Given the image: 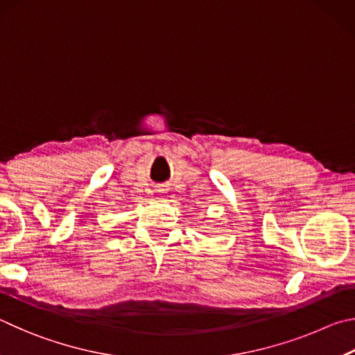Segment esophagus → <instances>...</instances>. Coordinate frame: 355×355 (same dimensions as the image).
I'll use <instances>...</instances> for the list:
<instances>
[{
  "instance_id": "1",
  "label": "esophagus",
  "mask_w": 355,
  "mask_h": 355,
  "mask_svg": "<svg viewBox=\"0 0 355 355\" xmlns=\"http://www.w3.org/2000/svg\"><path fill=\"white\" fill-rule=\"evenodd\" d=\"M164 190H165V189H162V187L157 189V191H160V193H164Z\"/></svg>"
}]
</instances>
